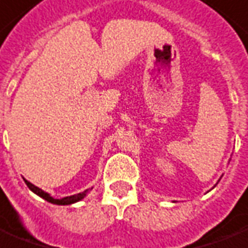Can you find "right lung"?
I'll return each mask as SVG.
<instances>
[{"label":"right lung","mask_w":248,"mask_h":248,"mask_svg":"<svg viewBox=\"0 0 248 248\" xmlns=\"http://www.w3.org/2000/svg\"><path fill=\"white\" fill-rule=\"evenodd\" d=\"M24 182H26V185L28 186V188H30L32 192H35L36 195H39L40 198H43V199H45L46 202H49V203L57 204V205H70V204L80 202V200L86 198L87 194L90 192V190H92V188H88V190H86V191L79 192V194H75V195L65 196V198H62V199H54L53 196H50V194L45 192L44 190H41V188H39V187L35 186V185H32L31 182H28L27 179H24Z\"/></svg>","instance_id":"add662e5"}]
</instances>
